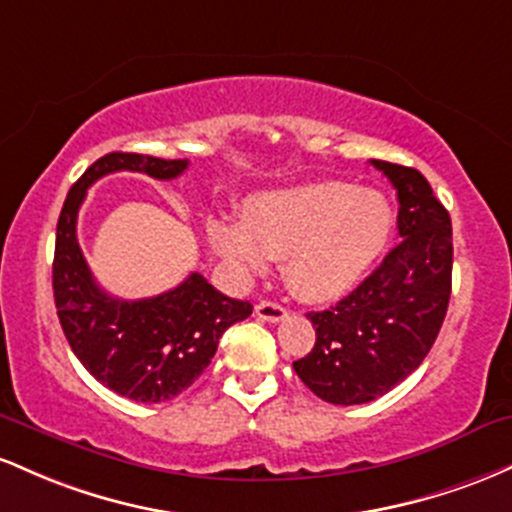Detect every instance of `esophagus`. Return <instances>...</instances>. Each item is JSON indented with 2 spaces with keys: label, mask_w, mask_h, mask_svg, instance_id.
<instances>
[{
  "label": "esophagus",
  "mask_w": 512,
  "mask_h": 512,
  "mask_svg": "<svg viewBox=\"0 0 512 512\" xmlns=\"http://www.w3.org/2000/svg\"><path fill=\"white\" fill-rule=\"evenodd\" d=\"M256 317L263 321H283L287 317V309L283 307V304L261 302V304H256Z\"/></svg>",
  "instance_id": "obj_1"
}]
</instances>
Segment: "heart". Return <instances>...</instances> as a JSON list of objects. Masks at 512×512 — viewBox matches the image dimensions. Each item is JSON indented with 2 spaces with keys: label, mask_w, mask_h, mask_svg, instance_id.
Instances as JSON below:
<instances>
[{
  "label": "heart",
  "mask_w": 512,
  "mask_h": 512,
  "mask_svg": "<svg viewBox=\"0 0 512 512\" xmlns=\"http://www.w3.org/2000/svg\"><path fill=\"white\" fill-rule=\"evenodd\" d=\"M210 244L239 273L285 258V278L304 300H333L358 285L392 234V208L353 183H309L254 195L241 222L217 217Z\"/></svg>",
  "instance_id": "1"
}]
</instances>
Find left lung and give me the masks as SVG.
Here are the masks:
<instances>
[{
	"mask_svg": "<svg viewBox=\"0 0 512 512\" xmlns=\"http://www.w3.org/2000/svg\"><path fill=\"white\" fill-rule=\"evenodd\" d=\"M399 198L401 241L367 278L324 312H309L317 343L297 377L338 406L380 399L423 363L452 292V222L421 171L372 159Z\"/></svg>",
	"mask_w": 512,
	"mask_h": 512,
	"instance_id": "8db88e82",
	"label": "left lung"
}]
</instances>
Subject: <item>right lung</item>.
<instances>
[{
  "label": "right lung",
  "mask_w": 512,
  "mask_h": 512,
  "mask_svg": "<svg viewBox=\"0 0 512 512\" xmlns=\"http://www.w3.org/2000/svg\"><path fill=\"white\" fill-rule=\"evenodd\" d=\"M186 159L111 152L96 159L67 193L57 220L53 292L57 317L74 355L108 389L142 404L174 399L205 372L229 326L251 314V304L215 290L200 273L145 300H118L96 285L77 241V215L86 188L113 171H140L169 181Z\"/></svg>",
  "instance_id": "obj_1"
}]
</instances>
